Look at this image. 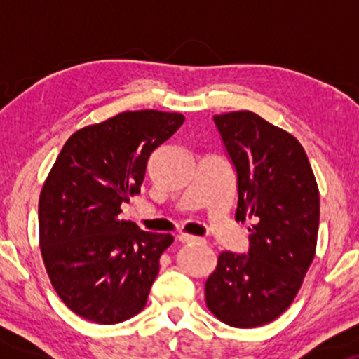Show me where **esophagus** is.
<instances>
[{
    "mask_svg": "<svg viewBox=\"0 0 359 359\" xmlns=\"http://www.w3.org/2000/svg\"><path fill=\"white\" fill-rule=\"evenodd\" d=\"M179 241L180 243H203V238H197V236H192V234L180 233L179 234Z\"/></svg>",
    "mask_w": 359,
    "mask_h": 359,
    "instance_id": "obj_1",
    "label": "esophagus"
}]
</instances>
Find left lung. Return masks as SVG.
Listing matches in <instances>:
<instances>
[{
	"label": "left lung",
	"mask_w": 359,
	"mask_h": 359,
	"mask_svg": "<svg viewBox=\"0 0 359 359\" xmlns=\"http://www.w3.org/2000/svg\"><path fill=\"white\" fill-rule=\"evenodd\" d=\"M236 172V221L253 217L248 253L222 251L205 282L209 311L233 327L285 312L316 255L319 189L297 138L251 111L214 116Z\"/></svg>",
	"instance_id": "left-lung-1"
}]
</instances>
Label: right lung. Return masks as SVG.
Segmentation results:
<instances>
[{
	"mask_svg": "<svg viewBox=\"0 0 359 359\" xmlns=\"http://www.w3.org/2000/svg\"><path fill=\"white\" fill-rule=\"evenodd\" d=\"M180 113L125 111L76 131L62 147L39 201L40 250L62 302L97 324L145 307L172 234L119 219L140 194L155 148L182 126Z\"/></svg>",
	"mask_w": 359,
	"mask_h": 359,
	"instance_id": "obj_1",
	"label": "right lung"
}]
</instances>
